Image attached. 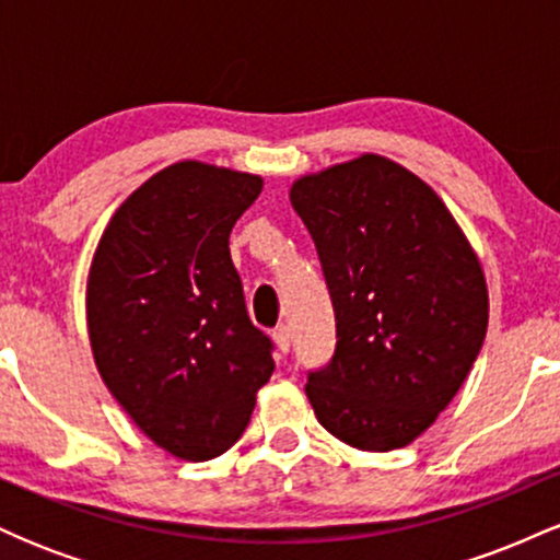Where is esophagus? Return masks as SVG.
I'll return each mask as SVG.
<instances>
[{
	"label": "esophagus",
	"mask_w": 560,
	"mask_h": 560,
	"mask_svg": "<svg viewBox=\"0 0 560 560\" xmlns=\"http://www.w3.org/2000/svg\"><path fill=\"white\" fill-rule=\"evenodd\" d=\"M273 342L279 347V352H289V345H292V331H289V326H276L273 329Z\"/></svg>",
	"instance_id": "esophagus-1"
}]
</instances>
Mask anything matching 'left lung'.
<instances>
[{"instance_id": "8db88e82", "label": "left lung", "mask_w": 560, "mask_h": 560, "mask_svg": "<svg viewBox=\"0 0 560 560\" xmlns=\"http://www.w3.org/2000/svg\"><path fill=\"white\" fill-rule=\"evenodd\" d=\"M337 318V350L305 392L326 432L387 453L464 387L490 320L485 271L447 205L395 160L365 155L289 189Z\"/></svg>"}]
</instances>
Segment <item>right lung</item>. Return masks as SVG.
<instances>
[{
  "label": "right lung",
  "instance_id": "right-lung-1",
  "mask_svg": "<svg viewBox=\"0 0 560 560\" xmlns=\"http://www.w3.org/2000/svg\"><path fill=\"white\" fill-rule=\"evenodd\" d=\"M262 178L182 160L115 210L94 249L86 326L102 382L131 421L184 460L240 440L273 374L247 316L229 234Z\"/></svg>",
  "mask_w": 560,
  "mask_h": 560
}]
</instances>
